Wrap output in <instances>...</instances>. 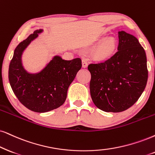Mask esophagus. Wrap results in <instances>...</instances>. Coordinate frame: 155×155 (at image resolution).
Instances as JSON below:
<instances>
[{
  "label": "esophagus",
  "instance_id": "obj_1",
  "mask_svg": "<svg viewBox=\"0 0 155 155\" xmlns=\"http://www.w3.org/2000/svg\"><path fill=\"white\" fill-rule=\"evenodd\" d=\"M87 66H88L87 60L86 59V58H83V59H82V67L87 68Z\"/></svg>",
  "mask_w": 155,
  "mask_h": 155
}]
</instances>
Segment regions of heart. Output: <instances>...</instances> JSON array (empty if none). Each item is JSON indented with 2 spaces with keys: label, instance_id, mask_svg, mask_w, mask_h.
I'll return each mask as SVG.
<instances>
[{
  "label": "heart",
  "instance_id": "1",
  "mask_svg": "<svg viewBox=\"0 0 155 155\" xmlns=\"http://www.w3.org/2000/svg\"><path fill=\"white\" fill-rule=\"evenodd\" d=\"M116 48V41L114 39H108L95 48L93 52V56L97 60H106L112 56Z\"/></svg>",
  "mask_w": 155,
  "mask_h": 155
}]
</instances>
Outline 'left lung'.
Segmentation results:
<instances>
[{
  "label": "left lung",
  "instance_id": "obj_1",
  "mask_svg": "<svg viewBox=\"0 0 155 155\" xmlns=\"http://www.w3.org/2000/svg\"><path fill=\"white\" fill-rule=\"evenodd\" d=\"M118 34V51L104 62L88 66L92 101L107 112H121L132 107L148 79L146 54L138 39L123 31Z\"/></svg>",
  "mask_w": 155,
  "mask_h": 155
}]
</instances>
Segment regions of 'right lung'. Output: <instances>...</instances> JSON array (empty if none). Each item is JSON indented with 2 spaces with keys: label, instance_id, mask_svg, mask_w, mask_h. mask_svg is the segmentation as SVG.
I'll return each instance as SVG.
<instances>
[{
  "label": "right lung",
  "instance_id": "obj_1",
  "mask_svg": "<svg viewBox=\"0 0 155 155\" xmlns=\"http://www.w3.org/2000/svg\"><path fill=\"white\" fill-rule=\"evenodd\" d=\"M42 32V29L36 30L18 45L8 70L10 84L18 99L38 113L54 110L65 102L68 87L82 66L79 58L66 61L55 56L40 72L28 73L22 64L23 52Z\"/></svg>",
  "mask_w": 155,
  "mask_h": 155
}]
</instances>
